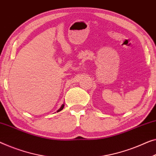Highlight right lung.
Listing matches in <instances>:
<instances>
[{"label": "right lung", "mask_w": 156, "mask_h": 156, "mask_svg": "<svg viewBox=\"0 0 156 156\" xmlns=\"http://www.w3.org/2000/svg\"><path fill=\"white\" fill-rule=\"evenodd\" d=\"M64 105H63V104H62V105L61 106V108H60V109L58 110V112H60V111H61V110L63 109V108H64Z\"/></svg>", "instance_id": "add662e5"}]
</instances>
